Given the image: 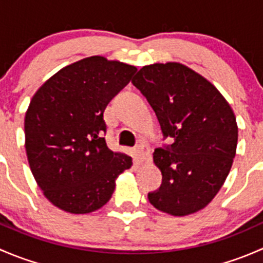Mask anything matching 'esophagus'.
Instances as JSON below:
<instances>
[{"label":"esophagus","instance_id":"1","mask_svg":"<svg viewBox=\"0 0 263 263\" xmlns=\"http://www.w3.org/2000/svg\"><path fill=\"white\" fill-rule=\"evenodd\" d=\"M136 156L140 163H144L150 158V150L145 144H140L136 146Z\"/></svg>","mask_w":263,"mask_h":263}]
</instances>
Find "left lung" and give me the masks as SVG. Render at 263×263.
Here are the masks:
<instances>
[{
	"label": "left lung",
	"instance_id": "8db88e82",
	"mask_svg": "<svg viewBox=\"0 0 263 263\" xmlns=\"http://www.w3.org/2000/svg\"><path fill=\"white\" fill-rule=\"evenodd\" d=\"M132 84L155 112L164 140H173L154 153L163 179L148 201L174 216L201 210L224 184L235 156L238 126L229 103L210 81L177 62L144 66Z\"/></svg>",
	"mask_w": 263,
	"mask_h": 263
}]
</instances>
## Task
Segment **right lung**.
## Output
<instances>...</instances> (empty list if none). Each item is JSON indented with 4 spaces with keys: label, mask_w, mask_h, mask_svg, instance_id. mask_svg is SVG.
<instances>
[{
    "label": "right lung",
    "mask_w": 263,
    "mask_h": 263,
    "mask_svg": "<svg viewBox=\"0 0 263 263\" xmlns=\"http://www.w3.org/2000/svg\"><path fill=\"white\" fill-rule=\"evenodd\" d=\"M136 71L92 55L63 67L34 94L24 122L26 155L39 188L61 210H98L131 168V156L108 148L103 115Z\"/></svg>",
    "instance_id": "obj_1"
}]
</instances>
